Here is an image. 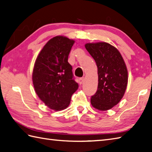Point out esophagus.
Masks as SVG:
<instances>
[{
    "instance_id": "34e87169",
    "label": "esophagus",
    "mask_w": 152,
    "mask_h": 152,
    "mask_svg": "<svg viewBox=\"0 0 152 152\" xmlns=\"http://www.w3.org/2000/svg\"><path fill=\"white\" fill-rule=\"evenodd\" d=\"M83 81H84V78H80L79 79V83L80 84H82V83L83 82Z\"/></svg>"
}]
</instances>
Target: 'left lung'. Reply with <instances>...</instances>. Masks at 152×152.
I'll return each mask as SVG.
<instances>
[{"mask_svg": "<svg viewBox=\"0 0 152 152\" xmlns=\"http://www.w3.org/2000/svg\"><path fill=\"white\" fill-rule=\"evenodd\" d=\"M85 47L98 69V88L91 96V104L99 110L111 109L121 101L127 88L128 72L124 60L108 43H88Z\"/></svg>", "mask_w": 152, "mask_h": 152, "instance_id": "left-lung-1", "label": "left lung"}]
</instances>
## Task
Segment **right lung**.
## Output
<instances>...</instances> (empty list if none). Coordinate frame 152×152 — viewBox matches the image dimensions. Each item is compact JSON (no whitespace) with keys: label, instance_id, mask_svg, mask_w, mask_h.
Returning a JSON list of instances; mask_svg holds the SVG:
<instances>
[{"label":"right lung","instance_id":"1","mask_svg":"<svg viewBox=\"0 0 152 152\" xmlns=\"http://www.w3.org/2000/svg\"><path fill=\"white\" fill-rule=\"evenodd\" d=\"M74 40L57 36L45 45L35 61L33 82L38 97L50 108L61 110L69 106L78 88L68 57Z\"/></svg>","mask_w":152,"mask_h":152}]
</instances>
